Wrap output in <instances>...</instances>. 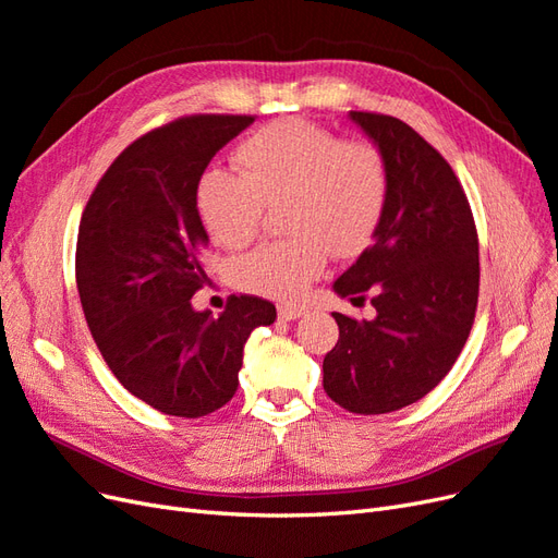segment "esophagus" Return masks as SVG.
Segmentation results:
<instances>
[{"label":"esophagus","instance_id":"34e87169","mask_svg":"<svg viewBox=\"0 0 558 558\" xmlns=\"http://www.w3.org/2000/svg\"><path fill=\"white\" fill-rule=\"evenodd\" d=\"M302 314H305V305H293V302H283V305H279V318L293 320L300 318Z\"/></svg>","mask_w":558,"mask_h":558}]
</instances>
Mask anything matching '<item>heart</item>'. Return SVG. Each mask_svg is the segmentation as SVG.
I'll return each mask as SVG.
<instances>
[{
    "instance_id": "b5f03b06",
    "label": "heart",
    "mask_w": 558,
    "mask_h": 558,
    "mask_svg": "<svg viewBox=\"0 0 558 558\" xmlns=\"http://www.w3.org/2000/svg\"><path fill=\"white\" fill-rule=\"evenodd\" d=\"M242 174L209 170L197 183V211L211 238L242 248L256 238L267 205H283L291 238L272 240L234 260L238 289L267 298H295L335 256L367 246L386 207L379 150L342 140L302 118L269 123L238 146Z\"/></svg>"
}]
</instances>
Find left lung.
Here are the masks:
<instances>
[{
  "instance_id": "left-lung-1",
  "label": "left lung",
  "mask_w": 558,
  "mask_h": 558,
  "mask_svg": "<svg viewBox=\"0 0 558 558\" xmlns=\"http://www.w3.org/2000/svg\"><path fill=\"white\" fill-rule=\"evenodd\" d=\"M375 142L386 207L375 240L335 281L373 295L375 318L335 312L340 340L324 359V388L353 414H386L424 398L463 351L480 298V242L459 177L400 118L349 111Z\"/></svg>"
}]
</instances>
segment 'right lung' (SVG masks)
Returning <instances> with one entry per match:
<instances>
[{
    "label": "right lung",
    "instance_id": "add662e5",
    "mask_svg": "<svg viewBox=\"0 0 558 558\" xmlns=\"http://www.w3.org/2000/svg\"><path fill=\"white\" fill-rule=\"evenodd\" d=\"M256 116L195 113L134 140L81 216L76 286L93 340L132 396L162 414L207 416L240 386L242 351L277 310L230 295L221 316L195 312L209 234L197 211L207 165Z\"/></svg>",
    "mask_w": 558,
    "mask_h": 558
}]
</instances>
